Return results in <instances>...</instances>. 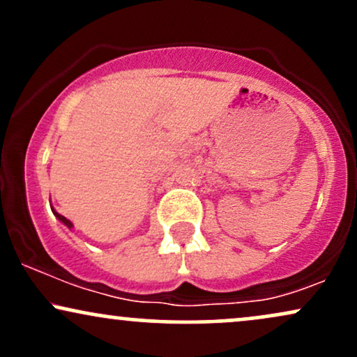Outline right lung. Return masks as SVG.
Returning <instances> with one entry per match:
<instances>
[{
    "mask_svg": "<svg viewBox=\"0 0 357 357\" xmlns=\"http://www.w3.org/2000/svg\"><path fill=\"white\" fill-rule=\"evenodd\" d=\"M52 211H53V215H55L56 218H59V220L61 221V223L65 225V227H68V228H73V225H72V221H70V220H67V218H65V216H61L60 213H56L55 210H53V208H52Z\"/></svg>",
    "mask_w": 357,
    "mask_h": 357,
    "instance_id": "obj_1",
    "label": "right lung"
}]
</instances>
